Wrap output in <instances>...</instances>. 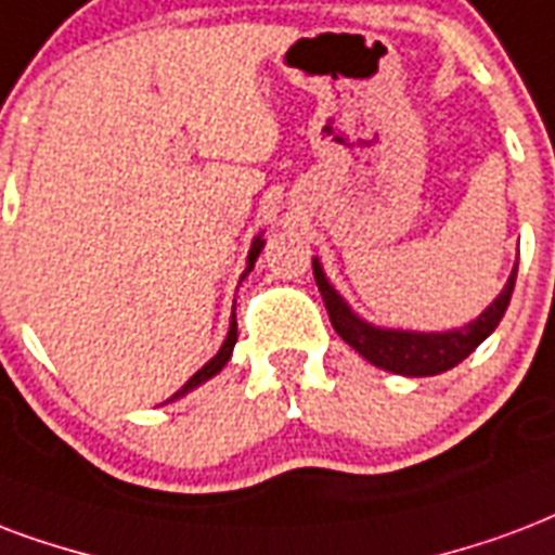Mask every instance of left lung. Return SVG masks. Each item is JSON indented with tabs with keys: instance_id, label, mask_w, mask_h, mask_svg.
I'll use <instances>...</instances> for the list:
<instances>
[{
	"instance_id": "1",
	"label": "left lung",
	"mask_w": 555,
	"mask_h": 555,
	"mask_svg": "<svg viewBox=\"0 0 555 555\" xmlns=\"http://www.w3.org/2000/svg\"><path fill=\"white\" fill-rule=\"evenodd\" d=\"M515 276H518V264H515L513 276L506 279V285H503V291L498 294L492 306L486 308L475 323L463 325L456 332H390V328H375V325L363 323L361 317H354L352 308L346 306L340 294L328 285V279L323 276V268L314 259L317 287L323 294L325 311H328L334 332L340 334L346 344L352 346L358 354H363L370 363H375L380 370L396 372V375H408V378L439 375V372L451 370V366H456V363L465 361L468 354L475 352L477 346L483 344L486 337L498 328L501 317L506 314Z\"/></svg>"
}]
</instances>
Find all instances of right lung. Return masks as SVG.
<instances>
[{"instance_id": "add662e5", "label": "right lung", "mask_w": 555, "mask_h": 555, "mask_svg": "<svg viewBox=\"0 0 555 555\" xmlns=\"http://www.w3.org/2000/svg\"><path fill=\"white\" fill-rule=\"evenodd\" d=\"M261 247H264V241H261V238H256V241H253V247H249V256H247V270H253V264H256V259H259ZM235 340H238V325H235V314H232L230 334H227V340H223L221 352L215 354V358H211V361L206 363V366H203V370H197V372H194L192 378L185 380L183 387H180V390H177L175 396H171V399H180V396H183V392L194 390V387H197V384H203V380H206V378H211V375H218V372L223 370V363L230 361L232 349H235Z\"/></svg>"}]
</instances>
